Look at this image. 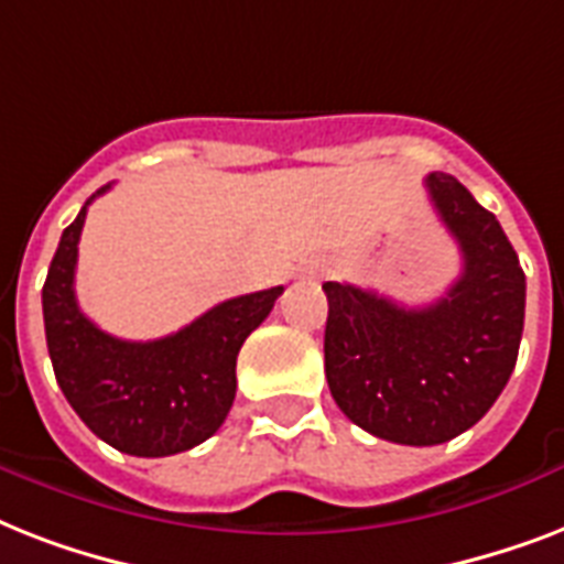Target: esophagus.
<instances>
[{"label":"esophagus","instance_id":"esophagus-1","mask_svg":"<svg viewBox=\"0 0 564 564\" xmlns=\"http://www.w3.org/2000/svg\"><path fill=\"white\" fill-rule=\"evenodd\" d=\"M301 278V281H316V278H322V265L318 263H304L299 265V272H295Z\"/></svg>","mask_w":564,"mask_h":564}]
</instances>
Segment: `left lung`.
Returning <instances> with one entry per match:
<instances>
[{
    "label": "left lung",
    "mask_w": 564,
    "mask_h": 564,
    "mask_svg": "<svg viewBox=\"0 0 564 564\" xmlns=\"http://www.w3.org/2000/svg\"><path fill=\"white\" fill-rule=\"evenodd\" d=\"M463 254V274L427 307L327 281L325 375L336 406L398 445H442L491 410L516 369L527 281L495 213L447 172L424 178Z\"/></svg>",
    "instance_id": "8db88e82"
}]
</instances>
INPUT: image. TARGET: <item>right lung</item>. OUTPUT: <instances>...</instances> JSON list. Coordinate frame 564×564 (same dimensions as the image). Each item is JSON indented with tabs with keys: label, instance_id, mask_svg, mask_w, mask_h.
<instances>
[{
	"label": "right lung",
	"instance_id": "obj_1",
	"mask_svg": "<svg viewBox=\"0 0 564 564\" xmlns=\"http://www.w3.org/2000/svg\"><path fill=\"white\" fill-rule=\"evenodd\" d=\"M101 187L99 193H108ZM90 195L61 234L43 283V322L57 386L87 427L131 456H172L202 445L228 419L237 354L263 325L283 286L221 301L178 334L128 343L105 334L75 301V263Z\"/></svg>",
	"mask_w": 564,
	"mask_h": 564
}]
</instances>
